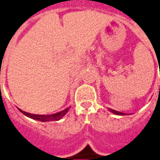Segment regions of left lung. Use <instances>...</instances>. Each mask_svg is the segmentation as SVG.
I'll list each match as a JSON object with an SVG mask.
<instances>
[{"label": "left lung", "mask_w": 160, "mask_h": 160, "mask_svg": "<svg viewBox=\"0 0 160 160\" xmlns=\"http://www.w3.org/2000/svg\"><path fill=\"white\" fill-rule=\"evenodd\" d=\"M110 112H112L114 114H116V115H125V113H121V112H119V111H116V110H113V109H111V108H108Z\"/></svg>", "instance_id": "left-lung-1"}]
</instances>
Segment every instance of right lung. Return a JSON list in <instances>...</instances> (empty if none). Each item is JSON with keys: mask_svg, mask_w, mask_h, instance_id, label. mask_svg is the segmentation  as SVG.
I'll use <instances>...</instances> for the list:
<instances>
[{"mask_svg": "<svg viewBox=\"0 0 160 160\" xmlns=\"http://www.w3.org/2000/svg\"><path fill=\"white\" fill-rule=\"evenodd\" d=\"M69 108H70V107H68L62 110V111L58 112V113H52V114H42V115L41 114H34V113H27V112H24V111L19 109V108H18V110L21 113H23L25 116L29 117L30 119L39 120V121H41V122H48V121H57V120L61 119L67 113Z\"/></svg>", "mask_w": 160, "mask_h": 160, "instance_id": "add662e5", "label": "right lung"}]
</instances>
